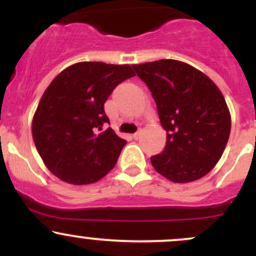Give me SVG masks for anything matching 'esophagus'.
<instances>
[{
    "instance_id": "esophagus-1",
    "label": "esophagus",
    "mask_w": 256,
    "mask_h": 256,
    "mask_svg": "<svg viewBox=\"0 0 256 256\" xmlns=\"http://www.w3.org/2000/svg\"><path fill=\"white\" fill-rule=\"evenodd\" d=\"M140 135H141V131H140V130H138V131H136V132H135V134H134V135H132V138H135V140H138V138H140Z\"/></svg>"
}]
</instances>
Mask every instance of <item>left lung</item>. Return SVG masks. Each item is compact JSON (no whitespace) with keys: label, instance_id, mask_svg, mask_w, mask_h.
I'll list each match as a JSON object with an SVG mask.
<instances>
[{"label":"left lung","instance_id":"left-lung-1","mask_svg":"<svg viewBox=\"0 0 256 256\" xmlns=\"http://www.w3.org/2000/svg\"><path fill=\"white\" fill-rule=\"evenodd\" d=\"M151 92L166 146L151 157L157 172L174 183L200 180L223 154L230 114L223 94L202 72L174 59L132 66Z\"/></svg>","mask_w":256,"mask_h":256}]
</instances>
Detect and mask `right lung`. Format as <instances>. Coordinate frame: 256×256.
I'll list each match as a JSON object with an SVG mask.
<instances>
[{"instance_id": "right-lung-1", "label": "right lung", "mask_w": 256, "mask_h": 256, "mask_svg": "<svg viewBox=\"0 0 256 256\" xmlns=\"http://www.w3.org/2000/svg\"><path fill=\"white\" fill-rule=\"evenodd\" d=\"M130 66L82 62L64 69L43 94L32 122L38 154L54 176L72 184H89L112 171L124 138L112 128L104 104Z\"/></svg>"}]
</instances>
